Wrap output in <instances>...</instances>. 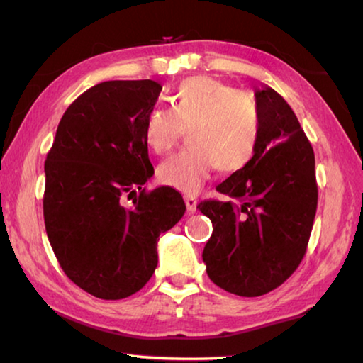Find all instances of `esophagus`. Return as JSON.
Listing matches in <instances>:
<instances>
[{
  "instance_id": "obj_1",
  "label": "esophagus",
  "mask_w": 363,
  "mask_h": 363,
  "mask_svg": "<svg viewBox=\"0 0 363 363\" xmlns=\"http://www.w3.org/2000/svg\"><path fill=\"white\" fill-rule=\"evenodd\" d=\"M184 201H186L187 210H189L190 213H194V211L196 210V199H195V196H192V195H187L186 199H184Z\"/></svg>"
}]
</instances>
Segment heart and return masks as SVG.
<instances>
[{
  "instance_id": "1",
  "label": "heart",
  "mask_w": 363,
  "mask_h": 363,
  "mask_svg": "<svg viewBox=\"0 0 363 363\" xmlns=\"http://www.w3.org/2000/svg\"><path fill=\"white\" fill-rule=\"evenodd\" d=\"M189 130V147L160 164L158 181L184 194H196L219 168L240 173L253 162L262 136L256 97L211 77L184 79L171 96V108L157 107L144 123V140L167 153Z\"/></svg>"
}]
</instances>
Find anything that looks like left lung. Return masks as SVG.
I'll return each mask as SVG.
<instances>
[{
  "mask_svg": "<svg viewBox=\"0 0 363 363\" xmlns=\"http://www.w3.org/2000/svg\"><path fill=\"white\" fill-rule=\"evenodd\" d=\"M255 96L262 112L259 149L247 168L216 187L233 200L196 206L213 223L201 255L208 277L247 298L275 290L298 269L318 196L314 150L296 115L267 84Z\"/></svg>",
  "mask_w": 363,
  "mask_h": 363,
  "instance_id": "left-lung-1",
  "label": "left lung"
}]
</instances>
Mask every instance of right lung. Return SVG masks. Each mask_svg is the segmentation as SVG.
Wrapping results in <instances>:
<instances>
[{
    "mask_svg": "<svg viewBox=\"0 0 363 363\" xmlns=\"http://www.w3.org/2000/svg\"><path fill=\"white\" fill-rule=\"evenodd\" d=\"M160 91L152 79L93 86L65 110L48 152L49 243L67 277L96 298L139 291L155 272L160 233L186 213L177 190L144 187L153 174L144 123ZM125 196H135L133 207Z\"/></svg>",
    "mask_w": 363,
    "mask_h": 363,
    "instance_id": "right-lung-1",
    "label": "right lung"
}]
</instances>
